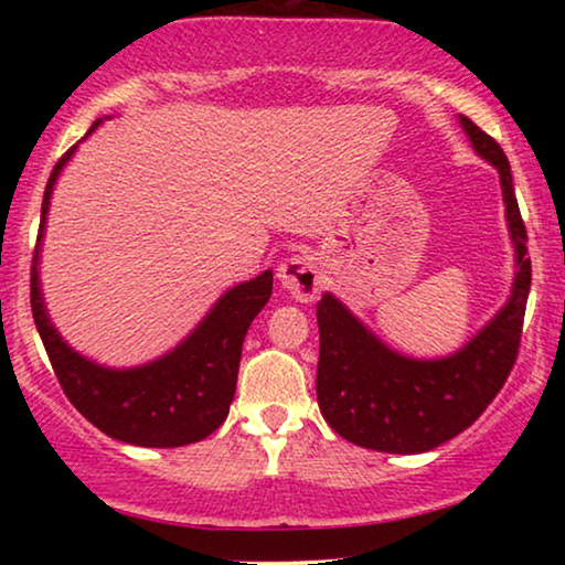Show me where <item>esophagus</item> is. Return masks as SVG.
<instances>
[{
  "mask_svg": "<svg viewBox=\"0 0 565 565\" xmlns=\"http://www.w3.org/2000/svg\"><path fill=\"white\" fill-rule=\"evenodd\" d=\"M277 277H280L282 288L290 292L292 298L300 300V303H308V300L316 298V292L321 290V275L319 267L311 257H290L285 259L280 267H277Z\"/></svg>",
  "mask_w": 565,
  "mask_h": 565,
  "instance_id": "obj_1",
  "label": "esophagus"
}]
</instances>
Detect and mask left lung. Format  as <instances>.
Masks as SVG:
<instances>
[{
  "mask_svg": "<svg viewBox=\"0 0 565 565\" xmlns=\"http://www.w3.org/2000/svg\"><path fill=\"white\" fill-rule=\"evenodd\" d=\"M460 126L478 157L499 172L516 257L512 296L462 350L439 360H412L383 344L342 300L323 292L316 306L319 408L339 437L367 450L414 455L458 437L497 398L520 352L532 265L512 169L501 146L473 120L460 115Z\"/></svg>",
  "mask_w": 565,
  "mask_h": 565,
  "instance_id": "8db88e82",
  "label": "left lung"
}]
</instances>
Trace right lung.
Returning <instances> with one entry per match:
<instances>
[{"instance_id": "obj_1", "label": "right lung", "mask_w": 565, "mask_h": 565, "mask_svg": "<svg viewBox=\"0 0 565 565\" xmlns=\"http://www.w3.org/2000/svg\"><path fill=\"white\" fill-rule=\"evenodd\" d=\"M99 122L103 120H97L89 134ZM74 151L76 146L58 159L45 184L41 228H38L33 273H30V308L53 373L76 412L107 437L141 447L200 443L213 435L228 416L246 329L273 296V269L223 292L211 313L192 329V334L164 358L126 370L105 367L82 358L51 323L43 303L41 277H38V254H41L53 184Z\"/></svg>"}]
</instances>
